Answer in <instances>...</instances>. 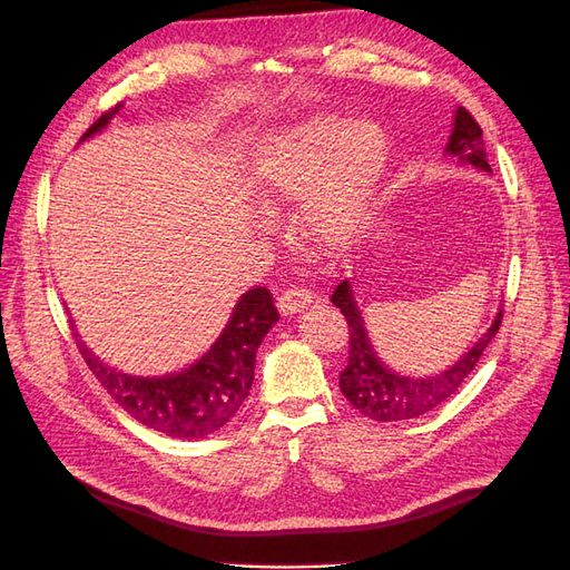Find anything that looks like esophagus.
<instances>
[{"mask_svg": "<svg viewBox=\"0 0 570 570\" xmlns=\"http://www.w3.org/2000/svg\"><path fill=\"white\" fill-rule=\"evenodd\" d=\"M312 302H314V295L304 287H287L278 295V308H281L283 316L297 314V312H302L306 304H312Z\"/></svg>", "mask_w": 570, "mask_h": 570, "instance_id": "1", "label": "esophagus"}]
</instances>
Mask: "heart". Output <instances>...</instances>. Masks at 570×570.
Returning a JSON list of instances; mask_svg holds the SVG:
<instances>
[{
    "instance_id": "1",
    "label": "heart",
    "mask_w": 570,
    "mask_h": 570,
    "mask_svg": "<svg viewBox=\"0 0 570 570\" xmlns=\"http://www.w3.org/2000/svg\"><path fill=\"white\" fill-rule=\"evenodd\" d=\"M387 142L371 120L344 128L337 118H314L273 135L252 168L256 199L268 212L299 204V230L318 247L350 243L383 176Z\"/></svg>"
}]
</instances>
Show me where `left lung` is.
Listing matches in <instances>:
<instances>
[{"mask_svg":"<svg viewBox=\"0 0 570 570\" xmlns=\"http://www.w3.org/2000/svg\"><path fill=\"white\" fill-rule=\"evenodd\" d=\"M444 151L480 170H492L488 164L485 142H482V128L463 107H459L454 114V128ZM331 302L340 308L350 327V358L347 366L340 373V390L361 416L377 423L419 419L423 413L433 411L435 406L450 400L478 366L482 352H485V347L497 335L499 325H502L504 314V308H499L492 325L471 344V350L456 364L435 375L411 377L390 371L373 350L364 316H361L354 302L350 281H342L335 287Z\"/></svg>","mask_w":570,"mask_h":570,"instance_id":"obj_1","label":"left lung"}]
</instances>
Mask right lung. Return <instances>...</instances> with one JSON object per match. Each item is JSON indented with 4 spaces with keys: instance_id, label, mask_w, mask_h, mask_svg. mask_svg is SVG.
<instances>
[{
    "instance_id": "add662e5",
    "label": "right lung",
    "mask_w": 570,
    "mask_h": 570,
    "mask_svg": "<svg viewBox=\"0 0 570 570\" xmlns=\"http://www.w3.org/2000/svg\"><path fill=\"white\" fill-rule=\"evenodd\" d=\"M116 111L118 107L101 114L82 140L105 128ZM278 318L281 314L266 287L247 289L212 350L189 368L161 377L120 373L101 364L82 340L76 342L97 381L137 423L168 438L202 440L226 425L245 404L254 383L256 350Z\"/></svg>"
}]
</instances>
